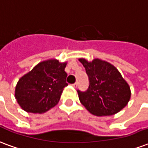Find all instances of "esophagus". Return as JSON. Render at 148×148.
I'll return each instance as SVG.
<instances>
[{
  "label": "esophagus",
  "mask_w": 148,
  "mask_h": 148,
  "mask_svg": "<svg viewBox=\"0 0 148 148\" xmlns=\"http://www.w3.org/2000/svg\"><path fill=\"white\" fill-rule=\"evenodd\" d=\"M73 86H74V87H76V86H78V83H77V82H75V83H73Z\"/></svg>",
  "instance_id": "1"
}]
</instances>
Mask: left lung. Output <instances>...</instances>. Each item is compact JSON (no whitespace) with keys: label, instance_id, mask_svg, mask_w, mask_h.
<instances>
[{"label":"left lung","instance_id":"8db88e82","mask_svg":"<svg viewBox=\"0 0 148 148\" xmlns=\"http://www.w3.org/2000/svg\"><path fill=\"white\" fill-rule=\"evenodd\" d=\"M88 75L89 86L77 90L79 98L91 114L112 115L122 110L130 99V88L117 69L100 59L92 62L80 58Z\"/></svg>","mask_w":148,"mask_h":148}]
</instances>
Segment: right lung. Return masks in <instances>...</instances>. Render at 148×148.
I'll list each match as a JSON object with an SVG mask.
<instances>
[{
	"mask_svg": "<svg viewBox=\"0 0 148 148\" xmlns=\"http://www.w3.org/2000/svg\"><path fill=\"white\" fill-rule=\"evenodd\" d=\"M66 63L57 60L40 62L20 79L15 87V98L27 112L43 113L55 106L66 83Z\"/></svg>",
	"mask_w": 148,
	"mask_h": 148,
	"instance_id": "1",
	"label": "right lung"
}]
</instances>
